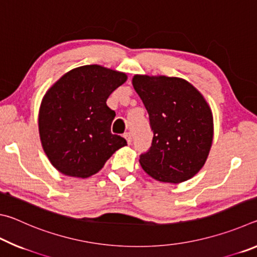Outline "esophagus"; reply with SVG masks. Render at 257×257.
I'll use <instances>...</instances> for the list:
<instances>
[{"label":"esophagus","mask_w":257,"mask_h":257,"mask_svg":"<svg viewBox=\"0 0 257 257\" xmlns=\"http://www.w3.org/2000/svg\"><path fill=\"white\" fill-rule=\"evenodd\" d=\"M123 137L125 138V141H127L128 144H132V142H133L132 134H130V133H124V134H123Z\"/></svg>","instance_id":"esophagus-1"}]
</instances>
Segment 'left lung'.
<instances>
[{
  "label": "left lung",
  "mask_w": 257,
  "mask_h": 257,
  "mask_svg": "<svg viewBox=\"0 0 257 257\" xmlns=\"http://www.w3.org/2000/svg\"><path fill=\"white\" fill-rule=\"evenodd\" d=\"M133 85L149 112L151 147L139 155L144 171L178 184L201 170L213 139V116L202 94L176 77L135 76Z\"/></svg>",
  "instance_id": "obj_1"
}]
</instances>
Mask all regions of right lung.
I'll use <instances>...</instances> for the list:
<instances>
[{
	"label": "right lung",
	"instance_id": "right-lung-1",
	"mask_svg": "<svg viewBox=\"0 0 257 257\" xmlns=\"http://www.w3.org/2000/svg\"><path fill=\"white\" fill-rule=\"evenodd\" d=\"M127 76L96 64L73 69L47 90L38 116L43 149L63 175H95L127 141L111 133L106 99Z\"/></svg>",
	"mask_w": 257,
	"mask_h": 257
}]
</instances>
